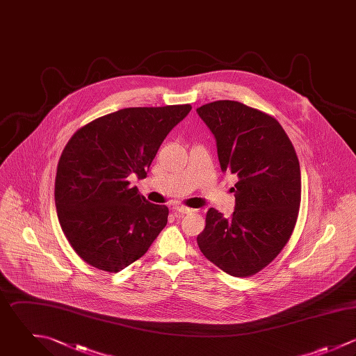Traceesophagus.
Masks as SVG:
<instances>
[{
  "label": "esophagus",
  "instance_id": "1",
  "mask_svg": "<svg viewBox=\"0 0 356 356\" xmlns=\"http://www.w3.org/2000/svg\"><path fill=\"white\" fill-rule=\"evenodd\" d=\"M173 209H175V212H179V213H191L193 212L191 208H187V207H183V205H177Z\"/></svg>",
  "mask_w": 356,
  "mask_h": 356
}]
</instances>
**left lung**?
<instances>
[{"mask_svg":"<svg viewBox=\"0 0 356 356\" xmlns=\"http://www.w3.org/2000/svg\"><path fill=\"white\" fill-rule=\"evenodd\" d=\"M216 138L220 169L237 177L230 219L209 208L197 237L204 257L234 277L266 268L289 243L300 212L301 170L282 124L238 101L197 109Z\"/></svg>","mask_w":356,"mask_h":356,"instance_id":"1","label":"left lung"}]
</instances>
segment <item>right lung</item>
<instances>
[{"mask_svg": "<svg viewBox=\"0 0 356 356\" xmlns=\"http://www.w3.org/2000/svg\"><path fill=\"white\" fill-rule=\"evenodd\" d=\"M190 104L124 108L81 126L56 166L55 207L70 247L90 266L118 273L140 259L168 223L129 176H147L169 131Z\"/></svg>", "mask_w": 356, "mask_h": 356, "instance_id": "add662e5", "label": "right lung"}]
</instances>
